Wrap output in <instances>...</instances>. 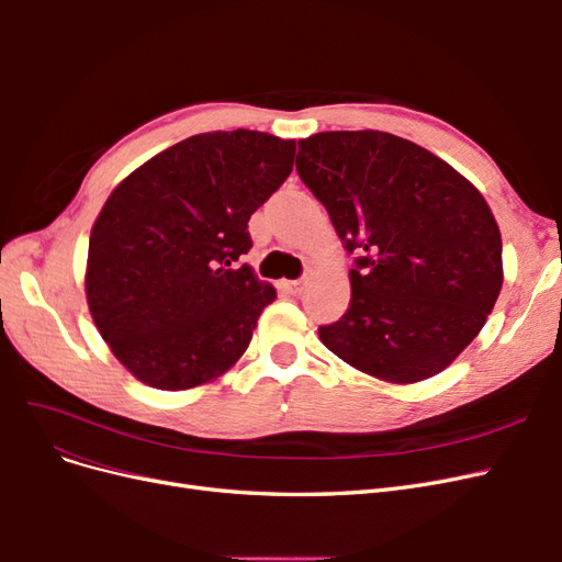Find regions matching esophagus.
I'll return each instance as SVG.
<instances>
[{
  "instance_id": "1",
  "label": "esophagus",
  "mask_w": 562,
  "mask_h": 562,
  "mask_svg": "<svg viewBox=\"0 0 562 562\" xmlns=\"http://www.w3.org/2000/svg\"><path fill=\"white\" fill-rule=\"evenodd\" d=\"M283 288L291 295H302L304 293V288H307V279H295V281H285L283 283Z\"/></svg>"
}]
</instances>
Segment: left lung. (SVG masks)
<instances>
[{"instance_id":"8db88e82","label":"left lung","mask_w":562,"mask_h":562,"mask_svg":"<svg viewBox=\"0 0 562 562\" xmlns=\"http://www.w3.org/2000/svg\"><path fill=\"white\" fill-rule=\"evenodd\" d=\"M295 168L347 252L351 300L318 337L356 370L394 384L434 378L485 326L502 291V234L450 164L382 131L300 140Z\"/></svg>"}]
</instances>
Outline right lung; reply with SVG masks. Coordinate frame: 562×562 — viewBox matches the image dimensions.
Masks as SVG:
<instances>
[{
    "label": "right lung",
    "instance_id": "right-lung-1",
    "mask_svg": "<svg viewBox=\"0 0 562 562\" xmlns=\"http://www.w3.org/2000/svg\"><path fill=\"white\" fill-rule=\"evenodd\" d=\"M295 140L260 131L192 135L116 184L89 239L87 300L140 382L182 391L229 370L277 291L241 255L248 220L293 171Z\"/></svg>",
    "mask_w": 562,
    "mask_h": 562
}]
</instances>
